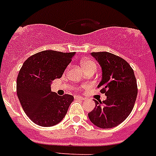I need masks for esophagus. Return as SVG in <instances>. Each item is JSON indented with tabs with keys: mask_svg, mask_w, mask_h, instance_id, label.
Instances as JSON below:
<instances>
[{
	"mask_svg": "<svg viewBox=\"0 0 156 156\" xmlns=\"http://www.w3.org/2000/svg\"><path fill=\"white\" fill-rule=\"evenodd\" d=\"M74 98L76 100H85V98L81 96V95H74Z\"/></svg>",
	"mask_w": 156,
	"mask_h": 156,
	"instance_id": "34e87169",
	"label": "esophagus"
}]
</instances>
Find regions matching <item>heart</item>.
<instances>
[{"instance_id": "heart-1", "label": "heart", "mask_w": 156, "mask_h": 156, "mask_svg": "<svg viewBox=\"0 0 156 156\" xmlns=\"http://www.w3.org/2000/svg\"><path fill=\"white\" fill-rule=\"evenodd\" d=\"M81 66L83 67L84 70L88 69L90 68H92V67L96 68V65H95V63L92 60H84V61L81 62Z\"/></svg>"}]
</instances>
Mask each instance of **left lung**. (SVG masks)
I'll return each instance as SVG.
<instances>
[{"mask_svg":"<svg viewBox=\"0 0 156 156\" xmlns=\"http://www.w3.org/2000/svg\"><path fill=\"white\" fill-rule=\"evenodd\" d=\"M102 68V80L98 85L107 99L95 100L88 113L90 121L102 129L113 128L123 122L133 110L138 86L133 69L123 58L108 52H91Z\"/></svg>","mask_w":156,"mask_h":156,"instance_id":"8db88e82","label":"left lung"}]
</instances>
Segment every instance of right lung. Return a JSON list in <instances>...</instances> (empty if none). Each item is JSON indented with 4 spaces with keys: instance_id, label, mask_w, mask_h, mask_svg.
Segmentation results:
<instances>
[{
    "instance_id": "1",
    "label": "right lung",
    "mask_w": 156,
    "mask_h": 156,
    "mask_svg": "<svg viewBox=\"0 0 156 156\" xmlns=\"http://www.w3.org/2000/svg\"><path fill=\"white\" fill-rule=\"evenodd\" d=\"M75 52L47 50L30 56L17 78V94L23 110L40 126L58 124L67 113L73 96H60L51 90V83L60 78Z\"/></svg>"
}]
</instances>
